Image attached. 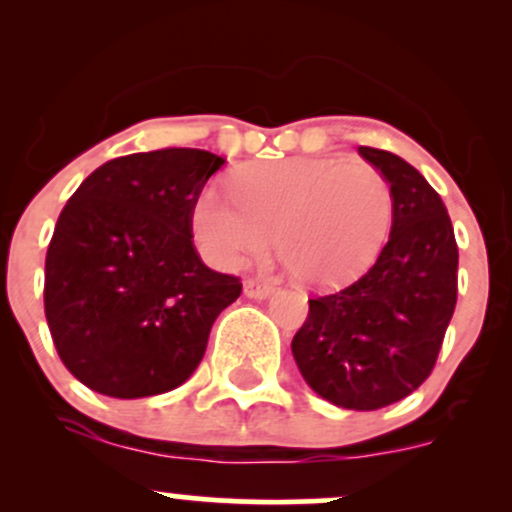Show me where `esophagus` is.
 <instances>
[{"label":"esophagus","mask_w":512,"mask_h":512,"mask_svg":"<svg viewBox=\"0 0 512 512\" xmlns=\"http://www.w3.org/2000/svg\"><path fill=\"white\" fill-rule=\"evenodd\" d=\"M243 293L248 298H255V301H264V298H269L274 293V289L269 284H262V281H255V279H248L243 284Z\"/></svg>","instance_id":"esophagus-1"}]
</instances>
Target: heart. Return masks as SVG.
Returning <instances> with one entry per match:
<instances>
[{"instance_id": "b5f03b06", "label": "heart", "mask_w": 512, "mask_h": 512, "mask_svg": "<svg viewBox=\"0 0 512 512\" xmlns=\"http://www.w3.org/2000/svg\"><path fill=\"white\" fill-rule=\"evenodd\" d=\"M231 197L207 190L192 209V236L216 269L274 248L310 289H330L361 274L383 248L392 190L366 161L284 158L255 163L231 178Z\"/></svg>"}]
</instances>
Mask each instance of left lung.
I'll return each mask as SVG.
<instances>
[{
  "instance_id": "8db88e82",
  "label": "left lung",
  "mask_w": 512,
  "mask_h": 512,
  "mask_svg": "<svg viewBox=\"0 0 512 512\" xmlns=\"http://www.w3.org/2000/svg\"><path fill=\"white\" fill-rule=\"evenodd\" d=\"M358 154L390 182V240L361 279L308 301L291 351L322 399L373 411L431 375L457 303V243L443 199L419 170L383 149Z\"/></svg>"
}]
</instances>
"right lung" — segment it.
<instances>
[{"label":"right lung","instance_id":"add662e5","mask_svg":"<svg viewBox=\"0 0 512 512\" xmlns=\"http://www.w3.org/2000/svg\"><path fill=\"white\" fill-rule=\"evenodd\" d=\"M223 163L185 146L120 156L62 209L45 257V317L79 383L137 399L197 370L211 325L243 289L192 245V209Z\"/></svg>","mask_w":512,"mask_h":512}]
</instances>
